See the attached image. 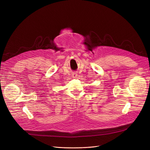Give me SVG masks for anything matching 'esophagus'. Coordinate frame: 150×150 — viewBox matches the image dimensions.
Returning a JSON list of instances; mask_svg holds the SVG:
<instances>
[{"label":"esophagus","instance_id":"esophagus-1","mask_svg":"<svg viewBox=\"0 0 150 150\" xmlns=\"http://www.w3.org/2000/svg\"><path fill=\"white\" fill-rule=\"evenodd\" d=\"M72 77H73V78H76L77 77V76H78V74H77L76 73H74V74H72Z\"/></svg>","mask_w":150,"mask_h":150}]
</instances>
